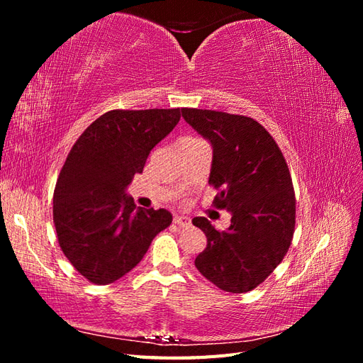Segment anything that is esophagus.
Wrapping results in <instances>:
<instances>
[{"mask_svg": "<svg viewBox=\"0 0 363 363\" xmlns=\"http://www.w3.org/2000/svg\"><path fill=\"white\" fill-rule=\"evenodd\" d=\"M173 223L179 228H189L190 226V218L184 217V215H176V217L173 218Z\"/></svg>", "mask_w": 363, "mask_h": 363, "instance_id": "1", "label": "esophagus"}]
</instances>
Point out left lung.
I'll use <instances>...</instances> for the list:
<instances>
[{
	"instance_id": "8db88e82",
	"label": "left lung",
	"mask_w": 363,
	"mask_h": 363,
	"mask_svg": "<svg viewBox=\"0 0 363 363\" xmlns=\"http://www.w3.org/2000/svg\"><path fill=\"white\" fill-rule=\"evenodd\" d=\"M182 117L212 143L209 186L218 191L212 204L233 215L226 230L204 217L191 220L207 237L195 267L221 290L251 291L281 264L295 233L296 199L287 162L254 118L189 107Z\"/></svg>"
}]
</instances>
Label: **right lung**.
<instances>
[{
  "instance_id": "obj_1",
  "label": "right lung",
  "mask_w": 363,
  "mask_h": 363,
  "mask_svg": "<svg viewBox=\"0 0 363 363\" xmlns=\"http://www.w3.org/2000/svg\"><path fill=\"white\" fill-rule=\"evenodd\" d=\"M179 120L181 109L109 111L68 152L54 189L52 220L60 250L89 282L120 279L172 225L168 211L135 207L125 189Z\"/></svg>"
}]
</instances>
